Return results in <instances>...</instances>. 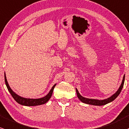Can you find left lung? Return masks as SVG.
<instances>
[{
    "instance_id": "obj_1",
    "label": "left lung",
    "mask_w": 129,
    "mask_h": 129,
    "mask_svg": "<svg viewBox=\"0 0 129 129\" xmlns=\"http://www.w3.org/2000/svg\"><path fill=\"white\" fill-rule=\"evenodd\" d=\"M124 80H125V75H124V77H123V80L122 81V83H121V85L120 86L119 88L117 90V91L114 94H113L111 97H109V98L105 99V100H95V99H87L84 98L83 96H81L80 94V93L78 91L77 89H76V94H77V96L78 97V99H80L82 102L84 103V104H89V105H97V106H101V105H105L108 104V103L111 102L113 101L117 96L119 95L120 93H121V90H122V89L124 86Z\"/></svg>"
}]
</instances>
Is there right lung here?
I'll return each instance as SVG.
<instances>
[{
    "label": "right lung",
    "mask_w": 129,
    "mask_h": 129,
    "mask_svg": "<svg viewBox=\"0 0 129 129\" xmlns=\"http://www.w3.org/2000/svg\"><path fill=\"white\" fill-rule=\"evenodd\" d=\"M5 84L8 89V91L10 92L11 95L13 99L16 100V102H18V104L22 105H25V106H37V105H40L45 104V103L47 102L49 100V99L51 97L52 94H53V92L54 90V88L56 86V84H54L53 86V87L51 88V89L50 90L49 92L46 95L45 97H43V98L41 99H25L22 98V97H20V96L16 94H15L13 91L12 90V89L10 87L9 85H8V83L7 82L6 76H5Z\"/></svg>",
    "instance_id": "add662e5"
}]
</instances>
